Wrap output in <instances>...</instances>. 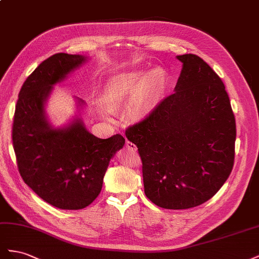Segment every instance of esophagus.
Here are the masks:
<instances>
[{"label":"esophagus","mask_w":259,"mask_h":259,"mask_svg":"<svg viewBox=\"0 0 259 259\" xmlns=\"http://www.w3.org/2000/svg\"><path fill=\"white\" fill-rule=\"evenodd\" d=\"M125 147L131 152H136L137 151V145L135 143H132L130 141H128V140H125Z\"/></svg>","instance_id":"esophagus-1"}]
</instances>
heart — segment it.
I'll list each match as a JSON object with an SVG mask.
<instances>
[{
  "mask_svg": "<svg viewBox=\"0 0 259 259\" xmlns=\"http://www.w3.org/2000/svg\"><path fill=\"white\" fill-rule=\"evenodd\" d=\"M168 84V73L162 67L146 72L143 69L120 73L108 81L105 89V106L110 112L131 99L132 110L138 117L149 114L156 105Z\"/></svg>",
  "mask_w": 259,
  "mask_h": 259,
  "instance_id": "obj_1",
  "label": "heart"
}]
</instances>
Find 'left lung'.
Listing matches in <instances>:
<instances>
[{"instance_id": "left-lung-1", "label": "left lung", "mask_w": 259, "mask_h": 259, "mask_svg": "<svg viewBox=\"0 0 259 259\" xmlns=\"http://www.w3.org/2000/svg\"><path fill=\"white\" fill-rule=\"evenodd\" d=\"M177 58L175 92L125 130L142 160L145 195L166 209L195 207L217 193L233 168L236 137L223 80L197 55Z\"/></svg>"}]
</instances>
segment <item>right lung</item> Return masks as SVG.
Masks as SVG:
<instances>
[{
    "label": "right lung",
    "instance_id": "1",
    "mask_svg": "<svg viewBox=\"0 0 259 259\" xmlns=\"http://www.w3.org/2000/svg\"><path fill=\"white\" fill-rule=\"evenodd\" d=\"M85 60L57 53L43 61L21 87L14 114L12 138L21 178L61 209H82L99 196L109 160L124 144L121 135L93 136L79 118L60 129L48 120L44 104L53 85Z\"/></svg>",
    "mask_w": 259,
    "mask_h": 259
}]
</instances>
